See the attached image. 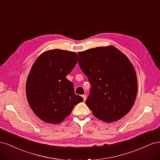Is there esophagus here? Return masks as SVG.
<instances>
[{
    "mask_svg": "<svg viewBox=\"0 0 160 160\" xmlns=\"http://www.w3.org/2000/svg\"><path fill=\"white\" fill-rule=\"evenodd\" d=\"M82 98H83V100L84 101H85L86 100V99H87V95H82Z\"/></svg>",
    "mask_w": 160,
    "mask_h": 160,
    "instance_id": "1",
    "label": "esophagus"
}]
</instances>
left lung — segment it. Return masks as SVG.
<instances>
[{
    "label": "left lung",
    "mask_w": 160,
    "mask_h": 160,
    "mask_svg": "<svg viewBox=\"0 0 160 160\" xmlns=\"http://www.w3.org/2000/svg\"><path fill=\"white\" fill-rule=\"evenodd\" d=\"M78 62L91 85L86 105L103 122H116L129 113L138 93L137 76L126 55L113 46L79 52Z\"/></svg>",
    "instance_id": "1"
}]
</instances>
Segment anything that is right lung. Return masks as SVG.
I'll list each match as a JSON object with an SVG mask.
<instances>
[{
  "instance_id": "obj_1",
  "label": "right lung",
  "mask_w": 160,
  "mask_h": 160,
  "mask_svg": "<svg viewBox=\"0 0 160 160\" xmlns=\"http://www.w3.org/2000/svg\"><path fill=\"white\" fill-rule=\"evenodd\" d=\"M77 59L74 52L56 49L43 52L33 63L26 83L27 99L34 113L44 122L61 123L83 101L66 78Z\"/></svg>"
}]
</instances>
